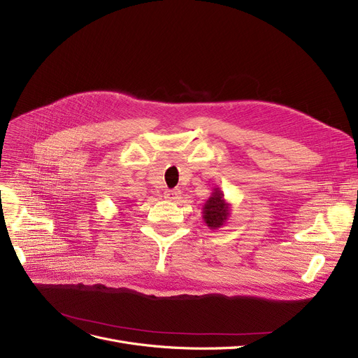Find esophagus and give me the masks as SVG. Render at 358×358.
I'll list each match as a JSON object with an SVG mask.
<instances>
[{
    "instance_id": "obj_1",
    "label": "esophagus",
    "mask_w": 358,
    "mask_h": 358,
    "mask_svg": "<svg viewBox=\"0 0 358 358\" xmlns=\"http://www.w3.org/2000/svg\"><path fill=\"white\" fill-rule=\"evenodd\" d=\"M180 196H181V190H180V189L166 190L165 194H164V197H165L166 200H177V199H180Z\"/></svg>"
}]
</instances>
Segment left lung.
Here are the masks:
<instances>
[{
  "label": "left lung",
  "mask_w": 358,
  "mask_h": 358,
  "mask_svg": "<svg viewBox=\"0 0 358 358\" xmlns=\"http://www.w3.org/2000/svg\"><path fill=\"white\" fill-rule=\"evenodd\" d=\"M201 210H203L201 213H203L205 224L210 229H217L227 224L231 215V205L225 200L221 189L215 187Z\"/></svg>",
  "instance_id": "left-lung-1"
}]
</instances>
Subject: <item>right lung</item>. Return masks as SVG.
<instances>
[{"mask_svg": "<svg viewBox=\"0 0 358 358\" xmlns=\"http://www.w3.org/2000/svg\"><path fill=\"white\" fill-rule=\"evenodd\" d=\"M120 213H122V212H120Z\"/></svg>", "mask_w": 358, "mask_h": 358, "instance_id": "add662e5", "label": "right lung"}]
</instances>
